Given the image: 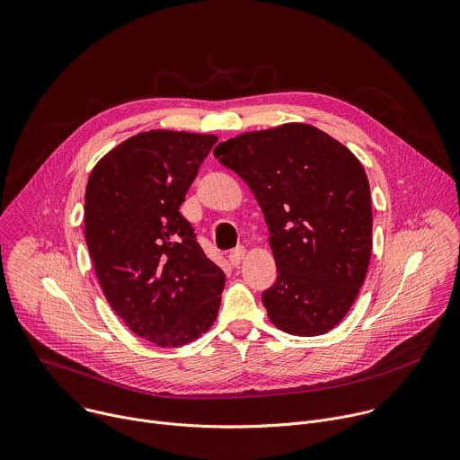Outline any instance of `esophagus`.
<instances>
[{
  "instance_id": "34e87169",
  "label": "esophagus",
  "mask_w": 460,
  "mask_h": 460,
  "mask_svg": "<svg viewBox=\"0 0 460 460\" xmlns=\"http://www.w3.org/2000/svg\"><path fill=\"white\" fill-rule=\"evenodd\" d=\"M244 246H235L234 250H230V253H228V259H230V262L234 264V266H237L239 262H241V259H243V255H244Z\"/></svg>"
}]
</instances>
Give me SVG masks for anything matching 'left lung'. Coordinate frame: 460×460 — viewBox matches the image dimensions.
Returning a JSON list of instances; mask_svg holds the SVG:
<instances>
[{"label": "left lung", "instance_id": "8db88e82", "mask_svg": "<svg viewBox=\"0 0 460 460\" xmlns=\"http://www.w3.org/2000/svg\"><path fill=\"white\" fill-rule=\"evenodd\" d=\"M214 155L246 182L264 214L278 266L261 296L270 321L301 337L335 328L372 255L370 182L358 159L305 123L241 134Z\"/></svg>", "mask_w": 460, "mask_h": 460}]
</instances>
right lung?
<instances>
[{
    "label": "right lung",
    "instance_id": "obj_1",
    "mask_svg": "<svg viewBox=\"0 0 460 460\" xmlns=\"http://www.w3.org/2000/svg\"><path fill=\"white\" fill-rule=\"evenodd\" d=\"M216 136L150 130L111 150L88 177L84 239L118 317L141 339L182 346L216 321L225 271L179 207Z\"/></svg>",
    "mask_w": 460,
    "mask_h": 460
}]
</instances>
